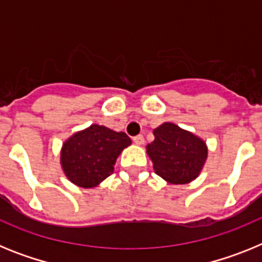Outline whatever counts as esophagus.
<instances>
[{
    "instance_id": "esophagus-1",
    "label": "esophagus",
    "mask_w": 262,
    "mask_h": 262,
    "mask_svg": "<svg viewBox=\"0 0 262 262\" xmlns=\"http://www.w3.org/2000/svg\"><path fill=\"white\" fill-rule=\"evenodd\" d=\"M144 136L143 135H138V136H135V138H134V143H135L136 145H143L144 144Z\"/></svg>"
}]
</instances>
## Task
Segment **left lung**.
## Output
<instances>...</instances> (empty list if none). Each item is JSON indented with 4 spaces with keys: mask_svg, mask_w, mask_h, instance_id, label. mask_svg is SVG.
Segmentation results:
<instances>
[{
    "mask_svg": "<svg viewBox=\"0 0 262 262\" xmlns=\"http://www.w3.org/2000/svg\"><path fill=\"white\" fill-rule=\"evenodd\" d=\"M154 135L147 154L157 176L173 185L189 184L200 176L209 152L205 140L170 122L160 124Z\"/></svg>",
    "mask_w": 262,
    "mask_h": 262,
    "instance_id": "left-lung-1",
    "label": "left lung"
}]
</instances>
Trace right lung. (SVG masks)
Masks as SVG:
<instances>
[{
  "label": "right lung",
  "mask_w": 262,
  "mask_h": 262,
  "mask_svg": "<svg viewBox=\"0 0 262 262\" xmlns=\"http://www.w3.org/2000/svg\"><path fill=\"white\" fill-rule=\"evenodd\" d=\"M128 145L131 139L124 133L92 124L64 142L60 164L72 184L92 189L113 174L118 156Z\"/></svg>",
  "instance_id": "1"
}]
</instances>
